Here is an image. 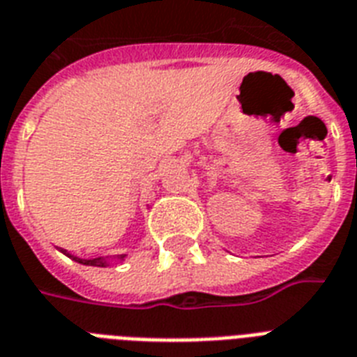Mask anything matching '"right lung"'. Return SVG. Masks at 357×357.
<instances>
[{"label": "right lung", "instance_id": "1", "mask_svg": "<svg viewBox=\"0 0 357 357\" xmlns=\"http://www.w3.org/2000/svg\"><path fill=\"white\" fill-rule=\"evenodd\" d=\"M63 254H66L70 257V259L77 261V263H81V265H91V266H105V259L103 257H94V259H81V257H75V255L68 254L66 250H61ZM123 257V255H122Z\"/></svg>", "mask_w": 357, "mask_h": 357}]
</instances>
